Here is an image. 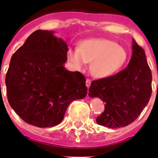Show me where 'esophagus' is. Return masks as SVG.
Returning <instances> with one entry per match:
<instances>
[{"mask_svg":"<svg viewBox=\"0 0 158 158\" xmlns=\"http://www.w3.org/2000/svg\"><path fill=\"white\" fill-rule=\"evenodd\" d=\"M90 85H91V80L90 79H87L86 80V86H87L88 89L90 87Z\"/></svg>","mask_w":158,"mask_h":158,"instance_id":"1","label":"esophagus"}]
</instances>
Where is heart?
I'll list each match as a JSON object with an SVG mask.
<instances>
[{"label": "heart", "instance_id": "heart-1", "mask_svg": "<svg viewBox=\"0 0 158 158\" xmlns=\"http://www.w3.org/2000/svg\"><path fill=\"white\" fill-rule=\"evenodd\" d=\"M68 58L77 70L84 69L88 62H91L92 74L95 77L106 78L122 69L127 59V52L111 40L90 39L82 41L80 48H69Z\"/></svg>", "mask_w": 158, "mask_h": 158}]
</instances>
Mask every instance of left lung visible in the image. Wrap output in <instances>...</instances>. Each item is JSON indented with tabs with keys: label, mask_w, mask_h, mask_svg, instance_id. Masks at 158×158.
I'll use <instances>...</instances> for the list:
<instances>
[{
	"label": "left lung",
	"mask_w": 158,
	"mask_h": 158,
	"mask_svg": "<svg viewBox=\"0 0 158 158\" xmlns=\"http://www.w3.org/2000/svg\"><path fill=\"white\" fill-rule=\"evenodd\" d=\"M152 73L144 50L132 40V56L127 68L114 76L93 81L91 98L105 103L96 118L99 125L108 128L126 127L136 119L149 103L152 93Z\"/></svg>",
	"instance_id": "8db88e82"
}]
</instances>
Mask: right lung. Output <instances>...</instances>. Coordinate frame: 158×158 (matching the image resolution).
Segmentation results:
<instances>
[{"mask_svg": "<svg viewBox=\"0 0 158 158\" xmlns=\"http://www.w3.org/2000/svg\"><path fill=\"white\" fill-rule=\"evenodd\" d=\"M68 51L67 43L54 31L37 30L12 56L5 77L7 96L27 123L56 126L71 102L87 95L83 74L64 66Z\"/></svg>", "mask_w": 158, "mask_h": 158, "instance_id": "add662e5", "label": "right lung"}]
</instances>
